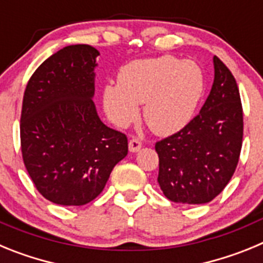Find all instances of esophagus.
<instances>
[{
    "instance_id": "obj_1",
    "label": "esophagus",
    "mask_w": 263,
    "mask_h": 263,
    "mask_svg": "<svg viewBox=\"0 0 263 263\" xmlns=\"http://www.w3.org/2000/svg\"><path fill=\"white\" fill-rule=\"evenodd\" d=\"M141 147H142V142L138 138H132L129 141V150L132 153H137Z\"/></svg>"
}]
</instances>
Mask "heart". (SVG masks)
Listing matches in <instances>:
<instances>
[{"label":"heart","instance_id":"heart-1","mask_svg":"<svg viewBox=\"0 0 263 263\" xmlns=\"http://www.w3.org/2000/svg\"><path fill=\"white\" fill-rule=\"evenodd\" d=\"M203 71L191 60L159 57L134 60L120 71L117 84L104 88V108L117 126L138 117L159 136L183 129L194 117L204 92Z\"/></svg>","mask_w":263,"mask_h":263}]
</instances>
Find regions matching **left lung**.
Wrapping results in <instances>:
<instances>
[{
    "instance_id": "8db88e82",
    "label": "left lung",
    "mask_w": 263,
    "mask_h": 263,
    "mask_svg": "<svg viewBox=\"0 0 263 263\" xmlns=\"http://www.w3.org/2000/svg\"><path fill=\"white\" fill-rule=\"evenodd\" d=\"M215 80L200 113L182 130L155 143L158 183L174 203L205 204L236 171L243 136V115L236 79L217 57Z\"/></svg>"
}]
</instances>
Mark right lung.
Here are the masks:
<instances>
[{
	"instance_id": "1",
	"label": "right lung",
	"mask_w": 263,
	"mask_h": 263,
	"mask_svg": "<svg viewBox=\"0 0 263 263\" xmlns=\"http://www.w3.org/2000/svg\"><path fill=\"white\" fill-rule=\"evenodd\" d=\"M99 55L89 45L62 48L36 68L23 95V163L39 194L60 205L96 199L127 154L126 136L103 124L92 100Z\"/></svg>"
}]
</instances>
